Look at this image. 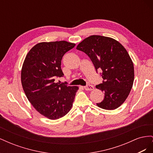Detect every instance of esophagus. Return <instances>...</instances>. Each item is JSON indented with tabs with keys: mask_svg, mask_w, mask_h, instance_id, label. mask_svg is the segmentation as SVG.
Instances as JSON below:
<instances>
[{
	"mask_svg": "<svg viewBox=\"0 0 153 153\" xmlns=\"http://www.w3.org/2000/svg\"><path fill=\"white\" fill-rule=\"evenodd\" d=\"M84 89L86 91H92L94 90V87L92 85H87L84 87Z\"/></svg>",
	"mask_w": 153,
	"mask_h": 153,
	"instance_id": "34e87169",
	"label": "esophagus"
}]
</instances>
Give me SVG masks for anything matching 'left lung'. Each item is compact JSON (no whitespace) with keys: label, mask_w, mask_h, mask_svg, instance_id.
<instances>
[{"label":"left lung","mask_w":153,"mask_h":153,"mask_svg":"<svg viewBox=\"0 0 153 153\" xmlns=\"http://www.w3.org/2000/svg\"><path fill=\"white\" fill-rule=\"evenodd\" d=\"M76 49L89 57L96 71L102 70L103 83L96 87L105 96L97 106L110 110L119 107L128 98L134 81L133 63L126 50L115 39L98 35L84 39Z\"/></svg>","instance_id":"left-lung-1"}]
</instances>
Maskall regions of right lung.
Masks as SVG:
<instances>
[{
	"label": "right lung",
	"instance_id": "right-lung-1",
	"mask_svg": "<svg viewBox=\"0 0 153 153\" xmlns=\"http://www.w3.org/2000/svg\"><path fill=\"white\" fill-rule=\"evenodd\" d=\"M66 41L36 44L26 55L21 71V82L27 99L38 112L49 119L64 117L71 110L77 86L55 83L61 77L63 55L75 47Z\"/></svg>",
	"mask_w": 153,
	"mask_h": 153
}]
</instances>
